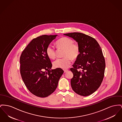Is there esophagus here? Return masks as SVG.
<instances>
[{
	"label": "esophagus",
	"instance_id": "1",
	"mask_svg": "<svg viewBox=\"0 0 122 122\" xmlns=\"http://www.w3.org/2000/svg\"><path fill=\"white\" fill-rule=\"evenodd\" d=\"M64 72H67L68 71V70H67V69H65V70H64Z\"/></svg>",
	"mask_w": 122,
	"mask_h": 122
}]
</instances>
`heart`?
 Wrapping results in <instances>:
<instances>
[{"label": "heart", "instance_id": "1", "mask_svg": "<svg viewBox=\"0 0 122 122\" xmlns=\"http://www.w3.org/2000/svg\"><path fill=\"white\" fill-rule=\"evenodd\" d=\"M56 46L58 48L65 49L63 58H58L53 63L55 68L66 69L71 64V58L76 59L78 57L80 53L79 44L74 43L73 41L68 37H62L56 42ZM46 53L50 58L54 59L56 57V50L55 47L49 45L46 49Z\"/></svg>", "mask_w": 122, "mask_h": 122}]
</instances>
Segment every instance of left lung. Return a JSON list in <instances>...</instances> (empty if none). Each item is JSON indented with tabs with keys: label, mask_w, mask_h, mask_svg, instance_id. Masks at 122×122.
<instances>
[{
	"label": "left lung",
	"mask_w": 122,
	"mask_h": 122,
	"mask_svg": "<svg viewBox=\"0 0 122 122\" xmlns=\"http://www.w3.org/2000/svg\"><path fill=\"white\" fill-rule=\"evenodd\" d=\"M64 35L75 40L80 48L79 56L71 68L73 74L72 88L80 95L88 96L98 89L104 76L106 63L101 48L95 39L85 34L74 32Z\"/></svg>",
	"instance_id": "obj_1"
}]
</instances>
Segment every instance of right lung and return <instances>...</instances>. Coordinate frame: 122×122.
I'll return each instance as SVG.
<instances>
[{
    "instance_id": "right-lung-1",
    "label": "right lung",
    "mask_w": 122,
    "mask_h": 122,
    "mask_svg": "<svg viewBox=\"0 0 122 122\" xmlns=\"http://www.w3.org/2000/svg\"><path fill=\"white\" fill-rule=\"evenodd\" d=\"M57 35H42L33 39L22 52L20 58V73L29 91L44 98L56 89L64 73L61 68L51 70L52 64L46 49Z\"/></svg>"
}]
</instances>
